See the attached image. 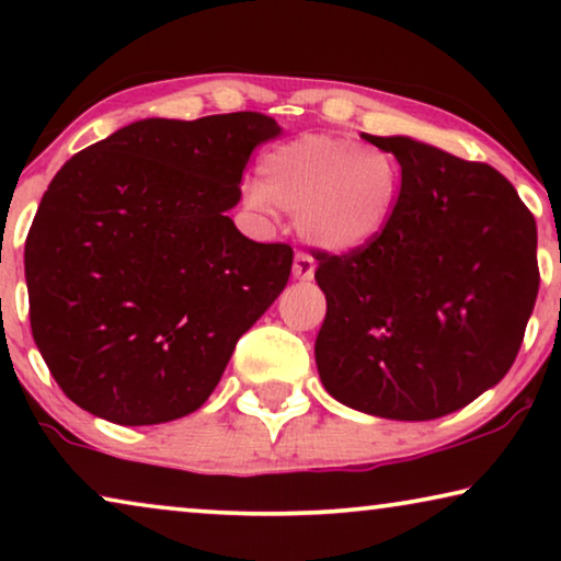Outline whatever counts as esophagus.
I'll use <instances>...</instances> for the list:
<instances>
[{
    "mask_svg": "<svg viewBox=\"0 0 561 561\" xmlns=\"http://www.w3.org/2000/svg\"><path fill=\"white\" fill-rule=\"evenodd\" d=\"M313 257L306 255V252H296L294 257V278L298 280H311L313 278Z\"/></svg>",
    "mask_w": 561,
    "mask_h": 561,
    "instance_id": "34e87169",
    "label": "esophagus"
}]
</instances>
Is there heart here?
Instances as JSON below:
<instances>
[{
	"mask_svg": "<svg viewBox=\"0 0 561 561\" xmlns=\"http://www.w3.org/2000/svg\"><path fill=\"white\" fill-rule=\"evenodd\" d=\"M401 196V165L378 145L350 137L304 135L263 152L255 209L294 214L298 232L317 248L355 252L378 240Z\"/></svg>",
	"mask_w": 561,
	"mask_h": 561,
	"instance_id": "obj_1",
	"label": "heart"
}]
</instances>
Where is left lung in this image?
Instances as JSON below:
<instances>
[{"label":"left lung","mask_w":561,"mask_h":561,"mask_svg":"<svg viewBox=\"0 0 561 561\" xmlns=\"http://www.w3.org/2000/svg\"><path fill=\"white\" fill-rule=\"evenodd\" d=\"M363 137L396 156L401 196L367 248L317 250L321 382L370 416H447L518 355L539 294L534 214L488 163L411 137Z\"/></svg>","instance_id":"8db88e82"}]
</instances>
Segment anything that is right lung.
<instances>
[{
	"instance_id": "right-lung-1",
	"label": "right lung",
	"mask_w": 561,
	"mask_h": 561,
	"mask_svg": "<svg viewBox=\"0 0 561 561\" xmlns=\"http://www.w3.org/2000/svg\"><path fill=\"white\" fill-rule=\"evenodd\" d=\"M260 112L140 119L56 173L25 242L30 327L60 390L122 426L202 409L234 344L286 288L294 250L227 211Z\"/></svg>"
}]
</instances>
